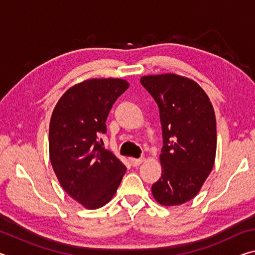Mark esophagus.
Here are the masks:
<instances>
[{"mask_svg":"<svg viewBox=\"0 0 255 255\" xmlns=\"http://www.w3.org/2000/svg\"><path fill=\"white\" fill-rule=\"evenodd\" d=\"M144 161V157H140V158H130V163L132 166H138L140 165L141 163Z\"/></svg>","mask_w":255,"mask_h":255,"instance_id":"obj_1","label":"esophagus"}]
</instances>
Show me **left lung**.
Segmentation results:
<instances>
[{
	"label": "left lung",
	"mask_w": 255,
	"mask_h": 255,
	"mask_svg": "<svg viewBox=\"0 0 255 255\" xmlns=\"http://www.w3.org/2000/svg\"><path fill=\"white\" fill-rule=\"evenodd\" d=\"M140 83L157 103L162 125V175L152 193L163 206L184 204L198 195L213 170L217 146L213 105L187 77L148 75Z\"/></svg>",
	"instance_id": "8db88e82"
}]
</instances>
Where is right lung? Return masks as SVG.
Wrapping results in <instances>:
<instances>
[{
	"mask_svg": "<svg viewBox=\"0 0 255 255\" xmlns=\"http://www.w3.org/2000/svg\"><path fill=\"white\" fill-rule=\"evenodd\" d=\"M129 88L120 79H91L68 89L59 99L49 125V157L62 188L89 209L108 204L126 166L103 147L107 118Z\"/></svg>",
	"mask_w": 255,
	"mask_h": 255,
	"instance_id": "obj_1",
	"label": "right lung"
}]
</instances>
